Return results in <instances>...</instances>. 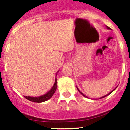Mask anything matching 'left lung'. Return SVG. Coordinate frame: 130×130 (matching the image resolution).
I'll list each match as a JSON object with an SVG mask.
<instances>
[{
	"label": "left lung",
	"mask_w": 130,
	"mask_h": 130,
	"mask_svg": "<svg viewBox=\"0 0 130 130\" xmlns=\"http://www.w3.org/2000/svg\"><path fill=\"white\" fill-rule=\"evenodd\" d=\"M106 27H107V29H111V28H110V27H108V26H106ZM116 88H115V89H114V90H112V91H111V92H110V93H109V94H107V95H104V96L102 97V98H105V97H106V96H107V95H109V94H111V93H112V92H113V91H114V90H115V89H116ZM77 89H78V88H77ZM78 91H79V92H80V94H82V95H83V96H84V97H86V95H84V94H82V92H80V90H78Z\"/></svg>",
	"instance_id": "obj_1"
}]
</instances>
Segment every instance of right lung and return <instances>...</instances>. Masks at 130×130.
<instances>
[{"mask_svg":"<svg viewBox=\"0 0 130 130\" xmlns=\"http://www.w3.org/2000/svg\"><path fill=\"white\" fill-rule=\"evenodd\" d=\"M57 78L55 79V82L54 85L52 87V88L48 92L46 93L44 95H41L40 97H29V96H24L25 98H26L27 99H28L29 101H31L35 102V103H42V102L46 101L48 100V99H50L52 97V95L54 94V93L55 92L56 89H57Z\"/></svg>","mask_w":130,"mask_h":130,"instance_id":"right-lung-1","label":"right lung"}]
</instances>
